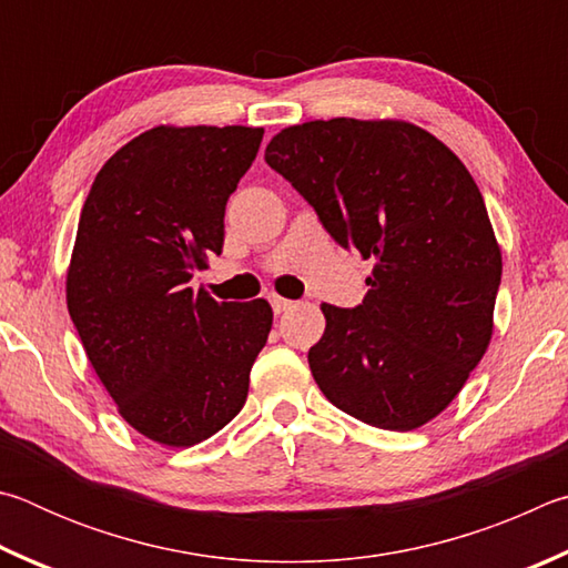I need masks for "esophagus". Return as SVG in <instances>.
Wrapping results in <instances>:
<instances>
[{
    "label": "esophagus",
    "mask_w": 568,
    "mask_h": 568,
    "mask_svg": "<svg viewBox=\"0 0 568 568\" xmlns=\"http://www.w3.org/2000/svg\"><path fill=\"white\" fill-rule=\"evenodd\" d=\"M268 302H272L274 314H284V312H290V310H294V306H296L292 300H284V296H278V294L268 296Z\"/></svg>",
    "instance_id": "1"
}]
</instances>
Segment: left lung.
<instances>
[{"label":"left lung","instance_id":"left-lung-1","mask_svg":"<svg viewBox=\"0 0 568 568\" xmlns=\"http://www.w3.org/2000/svg\"><path fill=\"white\" fill-rule=\"evenodd\" d=\"M264 159L336 242L374 262L356 310L322 304L314 382L364 424H429L464 389L494 334L501 246L469 169L404 119L294 124L272 136Z\"/></svg>","mask_w":568,"mask_h":568}]
</instances>
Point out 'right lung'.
Segmentation results:
<instances>
[{"label": "right lung", "instance_id": "add662e5", "mask_svg": "<svg viewBox=\"0 0 568 568\" xmlns=\"http://www.w3.org/2000/svg\"><path fill=\"white\" fill-rule=\"evenodd\" d=\"M262 126L146 129L99 169L67 268V310L122 419L186 449L242 412L272 329L266 300L216 302L194 268L222 254L224 209Z\"/></svg>", "mask_w": 568, "mask_h": 568}]
</instances>
